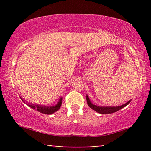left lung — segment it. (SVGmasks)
Masks as SVG:
<instances>
[{
	"mask_svg": "<svg viewBox=\"0 0 151 151\" xmlns=\"http://www.w3.org/2000/svg\"><path fill=\"white\" fill-rule=\"evenodd\" d=\"M86 101H87V104L89 106L90 108H91L93 110H94V111H96L98 112V113H101V114H111L113 113V112H117L119 110L122 109V108H124V106H127L128 104L130 103V102L131 101V100H130L124 104H122L121 106H98L96 105V104H94L91 101L90 99H89L88 96L86 94Z\"/></svg>",
	"mask_w": 151,
	"mask_h": 151,
	"instance_id": "1",
	"label": "left lung"
}]
</instances>
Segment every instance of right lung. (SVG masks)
Returning <instances> with one entry per match:
<instances>
[{
	"mask_svg": "<svg viewBox=\"0 0 151 151\" xmlns=\"http://www.w3.org/2000/svg\"><path fill=\"white\" fill-rule=\"evenodd\" d=\"M20 98L21 99V100L23 101L24 103H26L28 106L30 107V108H32L35 110H37V111L46 114H51L54 113L55 112H57L61 106V104H62V101H63V97H60L57 104H55V105H53V106H46V105H42V104H32L31 103H27V102H25L23 100V99L21 98V96H20Z\"/></svg>",
	"mask_w": 151,
	"mask_h": 151,
	"instance_id": "obj_1",
	"label": "right lung"
}]
</instances>
